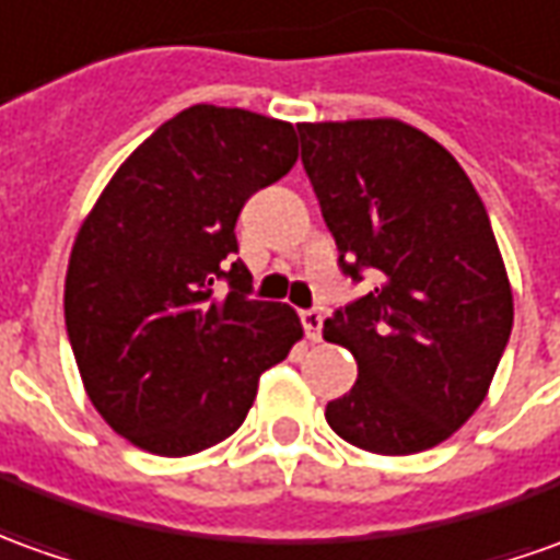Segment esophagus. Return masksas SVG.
Instances as JSON below:
<instances>
[{
  "label": "esophagus",
  "instance_id": "obj_1",
  "mask_svg": "<svg viewBox=\"0 0 560 560\" xmlns=\"http://www.w3.org/2000/svg\"><path fill=\"white\" fill-rule=\"evenodd\" d=\"M302 326L304 335H307L311 341H319V338H323V314H319V311H302Z\"/></svg>",
  "mask_w": 560,
  "mask_h": 560
}]
</instances>
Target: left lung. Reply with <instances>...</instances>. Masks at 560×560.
<instances>
[{"label":"left lung","instance_id":"left-lung-1","mask_svg":"<svg viewBox=\"0 0 560 560\" xmlns=\"http://www.w3.org/2000/svg\"><path fill=\"white\" fill-rule=\"evenodd\" d=\"M299 137L338 268L375 277L326 319V341L360 365L326 420L372 454L433 448L472 418L512 331L488 210L448 149L396 118L299 125Z\"/></svg>","mask_w":560,"mask_h":560}]
</instances>
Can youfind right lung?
Returning a JSON list of instances; mask_svg holds the SVG:
<instances>
[{
	"instance_id": "1",
	"label": "right lung",
	"mask_w": 560,
	"mask_h": 560,
	"mask_svg": "<svg viewBox=\"0 0 560 560\" xmlns=\"http://www.w3.org/2000/svg\"><path fill=\"white\" fill-rule=\"evenodd\" d=\"M295 161L287 121L188 106L84 219L63 292L69 345L94 408L137 448L185 457L229 439L261 372L302 338L289 304L249 299L253 273L234 258L243 203Z\"/></svg>"
}]
</instances>
